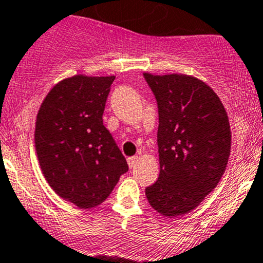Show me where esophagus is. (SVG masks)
Returning <instances> with one entry per match:
<instances>
[{"mask_svg": "<svg viewBox=\"0 0 263 263\" xmlns=\"http://www.w3.org/2000/svg\"><path fill=\"white\" fill-rule=\"evenodd\" d=\"M140 160V158L139 157H129V158H127V162H128V165L129 167H135V165H136V163L139 162Z\"/></svg>", "mask_w": 263, "mask_h": 263, "instance_id": "1", "label": "esophagus"}]
</instances>
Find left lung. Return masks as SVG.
Wrapping results in <instances>:
<instances>
[{
  "label": "left lung",
  "instance_id": "left-lung-1",
  "mask_svg": "<svg viewBox=\"0 0 263 263\" xmlns=\"http://www.w3.org/2000/svg\"><path fill=\"white\" fill-rule=\"evenodd\" d=\"M158 103V181L145 189L164 217L195 210L225 173L231 131L223 104L205 82L186 74L144 73Z\"/></svg>",
  "mask_w": 263,
  "mask_h": 263
}]
</instances>
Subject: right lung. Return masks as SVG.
Returning a JSON list of instances; mask_svg holds the SVG:
<instances>
[{"label":"right lung","instance_id":"add662e5","mask_svg":"<svg viewBox=\"0 0 263 263\" xmlns=\"http://www.w3.org/2000/svg\"><path fill=\"white\" fill-rule=\"evenodd\" d=\"M114 80L116 76L76 74L60 81L46 95L35 119V153L46 181L82 210L101 204L128 171L103 123Z\"/></svg>","mask_w":263,"mask_h":263}]
</instances>
